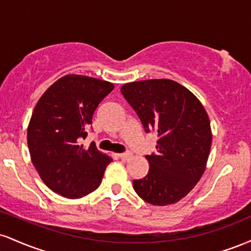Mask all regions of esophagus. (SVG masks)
Segmentation results:
<instances>
[{
  "label": "esophagus",
  "mask_w": 251,
  "mask_h": 251,
  "mask_svg": "<svg viewBox=\"0 0 251 251\" xmlns=\"http://www.w3.org/2000/svg\"><path fill=\"white\" fill-rule=\"evenodd\" d=\"M119 155V158L122 160H127V159H129V158H131V152H125V153H119L118 154Z\"/></svg>",
  "instance_id": "34e87169"
}]
</instances>
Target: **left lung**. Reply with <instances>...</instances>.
Returning a JSON list of instances; mask_svg holds the SVG:
<instances>
[{
    "label": "left lung",
    "mask_w": 251,
    "mask_h": 251,
    "mask_svg": "<svg viewBox=\"0 0 251 251\" xmlns=\"http://www.w3.org/2000/svg\"><path fill=\"white\" fill-rule=\"evenodd\" d=\"M122 93L146 132L158 134L157 153L146 155L149 174L133 189L152 205L179 201L206 169L212 133L205 108L192 92L170 79L127 82Z\"/></svg>",
    "instance_id": "left-lung-1"
}]
</instances>
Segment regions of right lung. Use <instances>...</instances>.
<instances>
[{
  "label": "right lung",
  "instance_id": "add662e5",
  "mask_svg": "<svg viewBox=\"0 0 251 251\" xmlns=\"http://www.w3.org/2000/svg\"><path fill=\"white\" fill-rule=\"evenodd\" d=\"M114 85L87 75L60 77L37 101L27 129L34 168L51 191L75 200L98 189L112 158L87 137L98 105Z\"/></svg>",
  "mask_w": 251,
  "mask_h": 251
}]
</instances>
